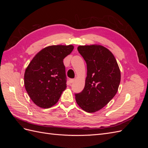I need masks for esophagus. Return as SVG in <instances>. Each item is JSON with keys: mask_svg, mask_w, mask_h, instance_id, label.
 Returning a JSON list of instances; mask_svg holds the SVG:
<instances>
[{"mask_svg": "<svg viewBox=\"0 0 148 148\" xmlns=\"http://www.w3.org/2000/svg\"><path fill=\"white\" fill-rule=\"evenodd\" d=\"M74 82H75V79H70L69 80V82H70V83H71V84L73 83Z\"/></svg>", "mask_w": 148, "mask_h": 148, "instance_id": "obj_1", "label": "esophagus"}]
</instances>
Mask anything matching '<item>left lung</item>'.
Returning <instances> with one entry per match:
<instances>
[{
	"label": "left lung",
	"mask_w": 148,
	"mask_h": 148,
	"mask_svg": "<svg viewBox=\"0 0 148 148\" xmlns=\"http://www.w3.org/2000/svg\"><path fill=\"white\" fill-rule=\"evenodd\" d=\"M78 51L87 65L83 90L75 94L78 105L89 113L102 109L118 91L121 75L115 57L101 45L79 46Z\"/></svg>",
	"instance_id": "obj_1"
}]
</instances>
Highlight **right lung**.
<instances>
[{
  "instance_id": "add662e5",
  "label": "right lung",
  "mask_w": 148,
  "mask_h": 148,
  "mask_svg": "<svg viewBox=\"0 0 148 148\" xmlns=\"http://www.w3.org/2000/svg\"><path fill=\"white\" fill-rule=\"evenodd\" d=\"M72 45L51 46L39 51L26 69L24 83L36 105L47 109L54 106L66 88L64 58Z\"/></svg>"
}]
</instances>
